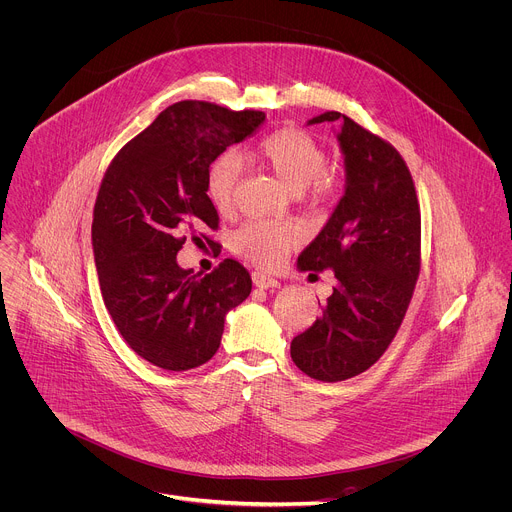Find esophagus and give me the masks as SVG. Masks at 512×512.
<instances>
[{"label":"esophagus","mask_w":512,"mask_h":512,"mask_svg":"<svg viewBox=\"0 0 512 512\" xmlns=\"http://www.w3.org/2000/svg\"><path fill=\"white\" fill-rule=\"evenodd\" d=\"M251 279H253V285H255V287H261V289H273V287H279V285H281L275 277H271V275H267V273H263V271H255V273L251 275Z\"/></svg>","instance_id":"34e87169"}]
</instances>
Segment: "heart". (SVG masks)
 Here are the masks:
<instances>
[{
    "label": "heart",
    "mask_w": 512,
    "mask_h": 512,
    "mask_svg": "<svg viewBox=\"0 0 512 512\" xmlns=\"http://www.w3.org/2000/svg\"><path fill=\"white\" fill-rule=\"evenodd\" d=\"M251 153L293 193H301L313 183L319 187L327 167L323 147L309 133L291 127L265 135L253 145ZM237 177L239 161L235 155L223 153L211 161L205 177V193L219 213H229L233 209ZM299 239L301 231L291 223L253 219L235 231L231 247L235 253L257 265L273 267Z\"/></svg>",
    "instance_id": "1"
}]
</instances>
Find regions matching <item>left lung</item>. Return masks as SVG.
Masks as SVG:
<instances>
[{"instance_id":"left-lung-1","label":"left lung","mask_w":512,"mask_h":512,"mask_svg":"<svg viewBox=\"0 0 512 512\" xmlns=\"http://www.w3.org/2000/svg\"><path fill=\"white\" fill-rule=\"evenodd\" d=\"M341 123L345 193L299 255V271H333L323 315L291 341L293 363L337 383L375 365L395 339L419 277L421 211L399 151L339 111L307 123Z\"/></svg>"}]
</instances>
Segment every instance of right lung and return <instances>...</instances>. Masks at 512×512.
Listing matches in <instances>:
<instances>
[{"label":"right lung","instance_id":"obj_1","mask_svg":"<svg viewBox=\"0 0 512 512\" xmlns=\"http://www.w3.org/2000/svg\"><path fill=\"white\" fill-rule=\"evenodd\" d=\"M263 111H231L179 101L113 157L91 225L105 307L125 343L165 371L207 363L221 345L225 317L251 293L247 269L225 259L205 275L181 269L185 239L219 227L205 193L213 159L253 135Z\"/></svg>","mask_w":512,"mask_h":512}]
</instances>
